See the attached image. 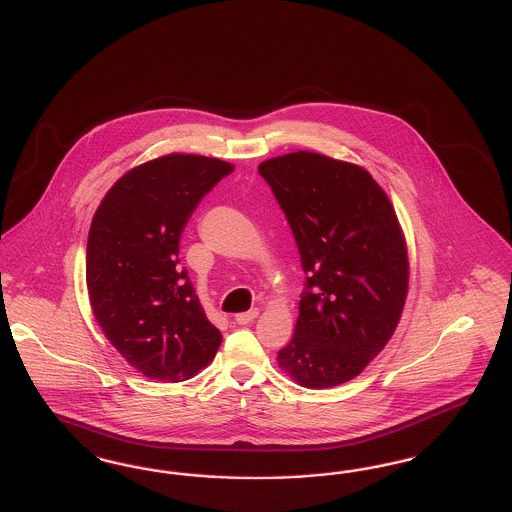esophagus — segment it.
<instances>
[{"label":"esophagus","mask_w":512,"mask_h":512,"mask_svg":"<svg viewBox=\"0 0 512 512\" xmlns=\"http://www.w3.org/2000/svg\"><path fill=\"white\" fill-rule=\"evenodd\" d=\"M257 316H259V310L242 312V314H236V316H234V323H238V325H249Z\"/></svg>","instance_id":"1"}]
</instances>
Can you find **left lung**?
<instances>
[{
    "label": "left lung",
    "mask_w": 512,
    "mask_h": 512,
    "mask_svg": "<svg viewBox=\"0 0 512 512\" xmlns=\"http://www.w3.org/2000/svg\"><path fill=\"white\" fill-rule=\"evenodd\" d=\"M299 247L306 289L278 365L302 388L350 382L386 348L408 293V251L388 194L352 162L297 151L259 164Z\"/></svg>",
    "instance_id": "1"
}]
</instances>
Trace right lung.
Here are the masks:
<instances>
[{"instance_id": "add662e5", "label": "right lung", "mask_w": 512, "mask_h": 512, "mask_svg": "<svg viewBox=\"0 0 512 512\" xmlns=\"http://www.w3.org/2000/svg\"><path fill=\"white\" fill-rule=\"evenodd\" d=\"M232 170L185 153L143 162L115 181L92 217V314L126 363L151 380H189L221 346L177 253L191 213Z\"/></svg>"}]
</instances>
